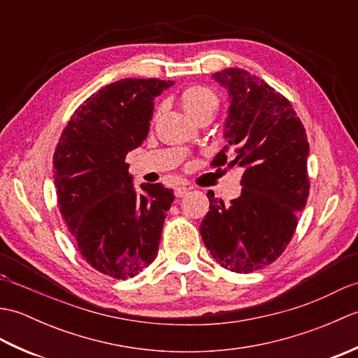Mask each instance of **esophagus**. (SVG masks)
Wrapping results in <instances>:
<instances>
[{
    "label": "esophagus",
    "instance_id": "1",
    "mask_svg": "<svg viewBox=\"0 0 358 358\" xmlns=\"http://www.w3.org/2000/svg\"><path fill=\"white\" fill-rule=\"evenodd\" d=\"M189 194V189L186 186H178L175 187V196H178V199H181V196H185Z\"/></svg>",
    "mask_w": 358,
    "mask_h": 358
}]
</instances>
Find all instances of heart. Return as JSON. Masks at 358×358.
Here are the masks:
<instances>
[{
    "label": "heart",
    "instance_id": "obj_1",
    "mask_svg": "<svg viewBox=\"0 0 358 358\" xmlns=\"http://www.w3.org/2000/svg\"><path fill=\"white\" fill-rule=\"evenodd\" d=\"M178 101L187 118L192 121L199 120L204 115L214 117V113L218 108L217 95L212 92L210 89L203 86L187 87L185 92L180 95Z\"/></svg>",
    "mask_w": 358,
    "mask_h": 358
}]
</instances>
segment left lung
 Returning a JSON list of instances; mask_svg holds the SVG:
<instances>
[{"label": "left lung", "instance_id": "left-lung-1", "mask_svg": "<svg viewBox=\"0 0 358 358\" xmlns=\"http://www.w3.org/2000/svg\"><path fill=\"white\" fill-rule=\"evenodd\" d=\"M212 78L229 94L226 146L212 164L241 167L243 189L231 204L208 192L200 234L220 266L249 273L275 262L292 238L309 195V143L292 104L262 78L238 67Z\"/></svg>", "mask_w": 358, "mask_h": 358}]
</instances>
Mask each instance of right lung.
<instances>
[{
  "instance_id": "right-lung-1",
  "label": "right lung",
  "mask_w": 358,
  "mask_h": 358,
  "mask_svg": "<svg viewBox=\"0 0 358 358\" xmlns=\"http://www.w3.org/2000/svg\"><path fill=\"white\" fill-rule=\"evenodd\" d=\"M173 81L124 78L75 110L53 154L59 212L80 254L98 272L126 280L155 260L173 201L162 183L136 194L126 155L146 140L154 100Z\"/></svg>"
}]
</instances>
